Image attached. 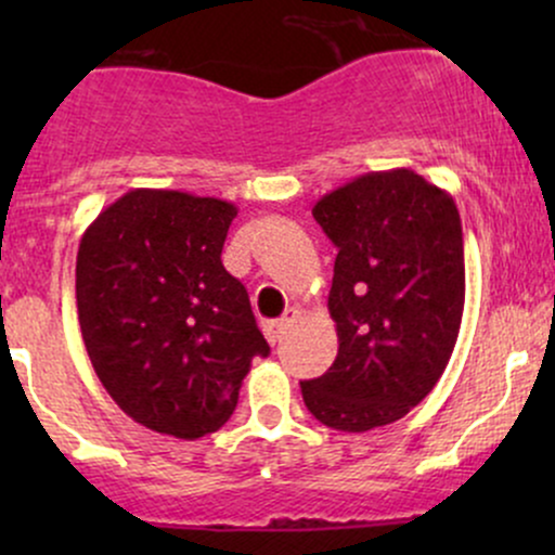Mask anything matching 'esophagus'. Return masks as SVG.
<instances>
[{
    "label": "esophagus",
    "instance_id": "34e87169",
    "mask_svg": "<svg viewBox=\"0 0 555 555\" xmlns=\"http://www.w3.org/2000/svg\"><path fill=\"white\" fill-rule=\"evenodd\" d=\"M297 321V310L292 308V310H286V313L282 315V318H276V321H271V323H266V339H269L271 344H276V341H282L284 339V334L286 331H289V326L292 323Z\"/></svg>",
    "mask_w": 555,
    "mask_h": 555
}]
</instances>
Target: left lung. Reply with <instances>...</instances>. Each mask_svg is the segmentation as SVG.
I'll return each instance as SVG.
<instances>
[{"label": "left lung", "mask_w": 555, "mask_h": 555, "mask_svg": "<svg viewBox=\"0 0 555 555\" xmlns=\"http://www.w3.org/2000/svg\"><path fill=\"white\" fill-rule=\"evenodd\" d=\"M313 216L339 250L328 292L339 352L299 384L305 406L344 433L391 425L433 391L460 336V211L417 171L388 169L331 190Z\"/></svg>", "instance_id": "left-lung-1"}]
</instances>
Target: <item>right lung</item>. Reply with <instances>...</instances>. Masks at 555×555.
I'll return each mask as SVG.
<instances>
[{"label": "right lung", "mask_w": 555, "mask_h": 555, "mask_svg": "<svg viewBox=\"0 0 555 555\" xmlns=\"http://www.w3.org/2000/svg\"><path fill=\"white\" fill-rule=\"evenodd\" d=\"M237 206L135 188L82 232L75 266L88 358L119 410L164 436L219 430L269 344L221 263Z\"/></svg>", "instance_id": "right-lung-1"}]
</instances>
